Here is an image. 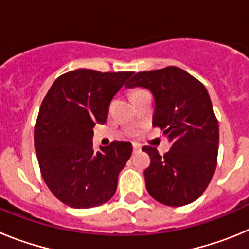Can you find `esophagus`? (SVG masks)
I'll list each match as a JSON object with an SVG mask.
<instances>
[{
	"mask_svg": "<svg viewBox=\"0 0 249 249\" xmlns=\"http://www.w3.org/2000/svg\"><path fill=\"white\" fill-rule=\"evenodd\" d=\"M140 151H141V146H140V144L133 143V152H135V153H137V152H140Z\"/></svg>",
	"mask_w": 249,
	"mask_h": 249,
	"instance_id": "34e87169",
	"label": "esophagus"
}]
</instances>
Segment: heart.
Listing matches in <instances>:
<instances>
[{
    "instance_id": "obj_1",
    "label": "heart",
    "mask_w": 249,
    "mask_h": 249,
    "mask_svg": "<svg viewBox=\"0 0 249 249\" xmlns=\"http://www.w3.org/2000/svg\"><path fill=\"white\" fill-rule=\"evenodd\" d=\"M137 92H142V91H136V92H135V93H137Z\"/></svg>"
}]
</instances>
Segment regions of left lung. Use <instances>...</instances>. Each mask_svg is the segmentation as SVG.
Listing matches in <instances>:
<instances>
[{
	"instance_id": "obj_1",
	"label": "left lung",
	"mask_w": 249,
	"mask_h": 249,
	"mask_svg": "<svg viewBox=\"0 0 249 249\" xmlns=\"http://www.w3.org/2000/svg\"><path fill=\"white\" fill-rule=\"evenodd\" d=\"M126 86L152 92L156 103L152 124L172 144L163 156L156 147L142 148L151 158L143 172L147 191L166 206L192 203L206 191L217 167L219 127L206 87L175 66L138 72Z\"/></svg>"
}]
</instances>
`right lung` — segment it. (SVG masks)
Wrapping results in <instances>:
<instances>
[{"instance_id": "1", "label": "right lung", "mask_w": 249, "mask_h": 249, "mask_svg": "<svg viewBox=\"0 0 249 249\" xmlns=\"http://www.w3.org/2000/svg\"><path fill=\"white\" fill-rule=\"evenodd\" d=\"M132 74L80 68L59 76L43 98L35 149L43 181L66 206L98 207L117 190L132 144L114 141L94 152L92 137L94 124L106 122L112 98Z\"/></svg>"}]
</instances>
